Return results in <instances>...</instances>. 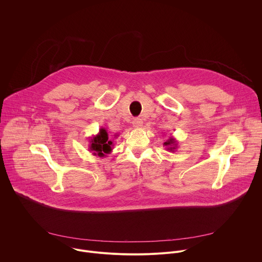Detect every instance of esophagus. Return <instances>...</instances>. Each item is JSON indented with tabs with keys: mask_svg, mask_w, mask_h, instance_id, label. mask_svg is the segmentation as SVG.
<instances>
[{
	"mask_svg": "<svg viewBox=\"0 0 262 262\" xmlns=\"http://www.w3.org/2000/svg\"><path fill=\"white\" fill-rule=\"evenodd\" d=\"M133 125H134L135 127H141V126L143 125V120H142L141 118H136V119H134V121H133Z\"/></svg>",
	"mask_w": 262,
	"mask_h": 262,
	"instance_id": "obj_1",
	"label": "esophagus"
}]
</instances>
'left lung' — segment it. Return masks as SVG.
<instances>
[{"label":"left lung","mask_w":262,"mask_h":262,"mask_svg":"<svg viewBox=\"0 0 262 262\" xmlns=\"http://www.w3.org/2000/svg\"><path fill=\"white\" fill-rule=\"evenodd\" d=\"M163 146H165L166 150L171 151V152H175V150L177 149V146H178V142H177V140L175 138L169 137V139L166 140V142L163 143Z\"/></svg>","instance_id":"8db88e82"}]
</instances>
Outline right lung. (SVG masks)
<instances>
[{
    "label": "right lung",
    "mask_w": 262,
    "mask_h": 262,
    "mask_svg": "<svg viewBox=\"0 0 262 262\" xmlns=\"http://www.w3.org/2000/svg\"><path fill=\"white\" fill-rule=\"evenodd\" d=\"M90 151L94 155L104 157L111 153L113 150V142L109 140L106 128H101L99 134L94 136L90 141Z\"/></svg>",
    "instance_id": "1"
}]
</instances>
